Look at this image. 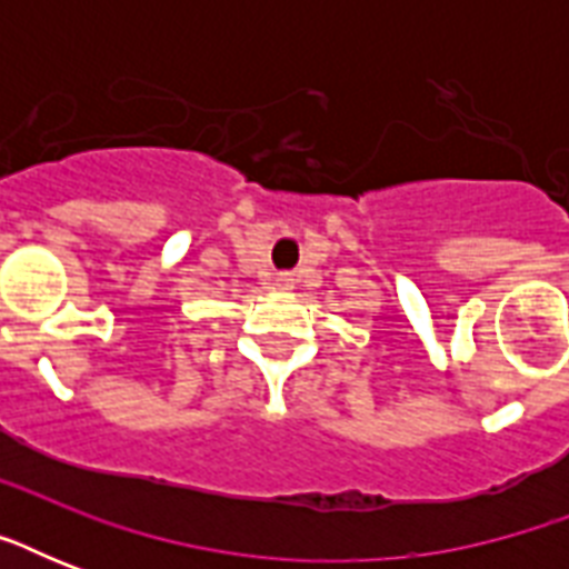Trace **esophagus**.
Segmentation results:
<instances>
[{
	"instance_id": "esophagus-1",
	"label": "esophagus",
	"mask_w": 569,
	"mask_h": 569,
	"mask_svg": "<svg viewBox=\"0 0 569 569\" xmlns=\"http://www.w3.org/2000/svg\"><path fill=\"white\" fill-rule=\"evenodd\" d=\"M271 286H274V289H280V292H289V289H292V274H289V271H283V274H277L274 277V283H271Z\"/></svg>"
}]
</instances>
